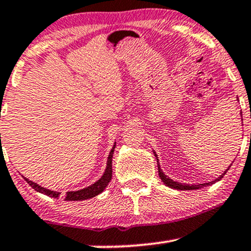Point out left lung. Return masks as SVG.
Segmentation results:
<instances>
[{"instance_id": "left-lung-1", "label": "left lung", "mask_w": 251, "mask_h": 251, "mask_svg": "<svg viewBox=\"0 0 251 251\" xmlns=\"http://www.w3.org/2000/svg\"><path fill=\"white\" fill-rule=\"evenodd\" d=\"M237 100H238V97H237ZM241 114H242V112H241ZM153 153H154V157H155V159H157V161H158V172H159V177H160V179L163 180V183H164V184H165V185H168V187L174 188V189H177V190H195V189H201V188L207 187V185H211V184H213V183H215V182H218V180L222 179L223 177H224V175H225L226 172L228 171V169L231 168V165L228 166L227 170H225V172H224V174L220 175V176L218 177V178H215L214 180H212V182L202 183V184H187V183H179V182H176V180L169 178V177L166 176L165 174H164L163 170L160 169V165H159V159H158L157 153H155L154 151H153Z\"/></svg>"}]
</instances>
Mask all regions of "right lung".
Instances as JSON below:
<instances>
[{
	"instance_id": "add662e5",
	"label": "right lung",
	"mask_w": 251,
	"mask_h": 251,
	"mask_svg": "<svg viewBox=\"0 0 251 251\" xmlns=\"http://www.w3.org/2000/svg\"><path fill=\"white\" fill-rule=\"evenodd\" d=\"M116 147V142L114 145V147L111 148L109 153V157H107V163H106V169H105L103 176L100 177L97 182H94L93 184H91L90 187H86L83 189L80 190H75V191H67L66 195H64V200L66 201H82V200H88V199H92L94 196L99 195L100 193H103L105 188L107 187L109 182L112 178V155H114V151ZM25 178V177H24ZM26 182L33 188L34 190L38 191V193L44 194V195L50 196V198L53 199H58L61 196V191H55V190H50L47 189V188L42 187V185L37 184V183L32 182L27 178H25Z\"/></svg>"
}]
</instances>
